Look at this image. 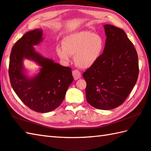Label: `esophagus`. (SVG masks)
Listing matches in <instances>:
<instances>
[{
    "label": "esophagus",
    "instance_id": "1",
    "mask_svg": "<svg viewBox=\"0 0 151 151\" xmlns=\"http://www.w3.org/2000/svg\"><path fill=\"white\" fill-rule=\"evenodd\" d=\"M72 74H73V78H74L75 80H78V79H80L81 78V73L79 72L78 70H73L72 72Z\"/></svg>",
    "mask_w": 151,
    "mask_h": 151
}]
</instances>
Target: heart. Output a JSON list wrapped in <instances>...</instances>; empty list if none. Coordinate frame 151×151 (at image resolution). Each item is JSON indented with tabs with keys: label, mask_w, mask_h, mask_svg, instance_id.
Returning <instances> with one entry per match:
<instances>
[{
	"label": "heart",
	"mask_w": 151,
	"mask_h": 151,
	"mask_svg": "<svg viewBox=\"0 0 151 151\" xmlns=\"http://www.w3.org/2000/svg\"><path fill=\"white\" fill-rule=\"evenodd\" d=\"M62 47L56 48V53L62 61L68 63L74 55L76 66L81 69L93 66L103 53L104 41L102 37L90 31H79L64 37Z\"/></svg>",
	"instance_id": "heart-1"
}]
</instances>
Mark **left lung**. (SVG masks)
Returning a JSON list of instances; mask_svg holds the SVG:
<instances>
[{"instance_id":"1","label":"left lung","mask_w":151,"mask_h":151,"mask_svg":"<svg viewBox=\"0 0 151 151\" xmlns=\"http://www.w3.org/2000/svg\"><path fill=\"white\" fill-rule=\"evenodd\" d=\"M106 39L101 58L83 74L88 103L100 110H112L123 103L139 75L137 53L125 31L104 25Z\"/></svg>"}]
</instances>
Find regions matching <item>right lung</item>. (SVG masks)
<instances>
[{
	"label": "right lung",
	"mask_w": 151,
	"mask_h": 151,
	"mask_svg": "<svg viewBox=\"0 0 151 151\" xmlns=\"http://www.w3.org/2000/svg\"><path fill=\"white\" fill-rule=\"evenodd\" d=\"M42 41L41 29L24 34L12 47L8 73L11 85L20 100L35 112L47 113L61 104L73 78L70 68L62 66L35 51L34 46ZM25 59L38 64L39 73L27 76Z\"/></svg>",
	"instance_id": "obj_1"
}]
</instances>
